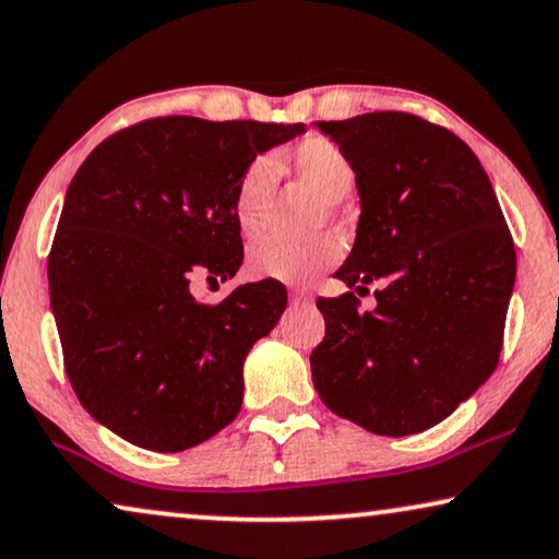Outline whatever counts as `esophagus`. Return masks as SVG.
I'll return each mask as SVG.
<instances>
[{
    "instance_id": "obj_1",
    "label": "esophagus",
    "mask_w": 559,
    "mask_h": 559,
    "mask_svg": "<svg viewBox=\"0 0 559 559\" xmlns=\"http://www.w3.org/2000/svg\"><path fill=\"white\" fill-rule=\"evenodd\" d=\"M289 297H293L295 302H302V305L312 302V293L308 287H289Z\"/></svg>"
}]
</instances>
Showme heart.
<instances>
[{"instance_id": "obj_1", "label": "heart", "mask_w": 559, "mask_h": 559, "mask_svg": "<svg viewBox=\"0 0 559 559\" xmlns=\"http://www.w3.org/2000/svg\"><path fill=\"white\" fill-rule=\"evenodd\" d=\"M289 173L297 186L308 188L325 203L328 211L335 203L346 201L356 188V167L338 144L328 136H305L295 144L287 159ZM274 190H277V163L270 155H259L247 165L241 178L236 180L231 195L234 224L241 239L254 241L262 236L270 221ZM343 254L341 243L333 236H318L305 243H280L266 241L251 249L249 274L257 280L277 282H308L320 272L338 264Z\"/></svg>"}]
</instances>
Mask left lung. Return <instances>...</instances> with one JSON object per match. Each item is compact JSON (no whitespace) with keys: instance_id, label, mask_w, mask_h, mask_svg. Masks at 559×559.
<instances>
[{"instance_id":"obj_1","label":"left lung","mask_w":559,"mask_h":559,"mask_svg":"<svg viewBox=\"0 0 559 559\" xmlns=\"http://www.w3.org/2000/svg\"><path fill=\"white\" fill-rule=\"evenodd\" d=\"M318 127L356 167L361 218L335 272L350 289L318 297L325 338L310 356L312 384L373 435L423 432L499 364L514 239L478 157L445 127L407 111ZM371 281L378 308L361 313L355 294Z\"/></svg>"}]
</instances>
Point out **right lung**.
I'll return each mask as SVG.
<instances>
[{"instance_id": "obj_1", "label": "right lung", "mask_w": 559, "mask_h": 559, "mask_svg": "<svg viewBox=\"0 0 559 559\" xmlns=\"http://www.w3.org/2000/svg\"><path fill=\"white\" fill-rule=\"evenodd\" d=\"M302 132L144 119L106 136L73 175L48 257L52 316L83 409L132 445L180 453L239 415L243 358L277 325L287 289L262 280L205 305L190 282L234 277L236 180Z\"/></svg>"}]
</instances>
